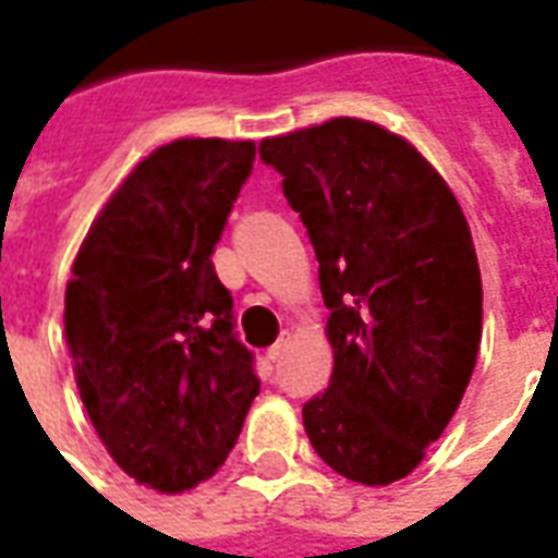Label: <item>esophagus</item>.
<instances>
[{"mask_svg":"<svg viewBox=\"0 0 558 558\" xmlns=\"http://www.w3.org/2000/svg\"><path fill=\"white\" fill-rule=\"evenodd\" d=\"M288 342H291V333H288V330H282V333H279V339H276L270 349H267V357H270V361H279V357L286 354Z\"/></svg>","mask_w":558,"mask_h":558,"instance_id":"esophagus-1","label":"esophagus"}]
</instances>
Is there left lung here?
<instances>
[{
	"label": "left lung",
	"mask_w": 558,
	"mask_h": 558,
	"mask_svg": "<svg viewBox=\"0 0 558 558\" xmlns=\"http://www.w3.org/2000/svg\"><path fill=\"white\" fill-rule=\"evenodd\" d=\"M306 225L333 375L303 405L312 448L366 487L412 475L457 412L481 345L472 231L405 137L354 117L260 141Z\"/></svg>",
	"instance_id": "8db88e82"
}]
</instances>
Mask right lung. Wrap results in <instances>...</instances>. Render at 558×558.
<instances>
[{"label":"right lung","mask_w":558,"mask_h":558,"mask_svg":"<svg viewBox=\"0 0 558 558\" xmlns=\"http://www.w3.org/2000/svg\"><path fill=\"white\" fill-rule=\"evenodd\" d=\"M252 161V141L159 146L71 267L65 339L86 414L122 472L159 493L216 475L260 390L209 260Z\"/></svg>","instance_id":"1"}]
</instances>
